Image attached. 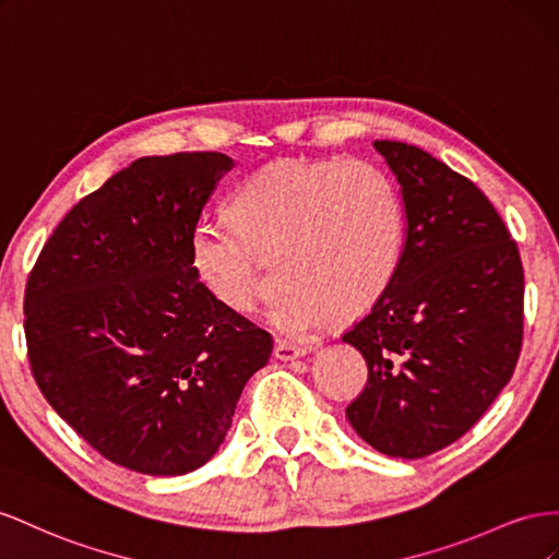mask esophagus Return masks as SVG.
<instances>
[{"mask_svg":"<svg viewBox=\"0 0 559 559\" xmlns=\"http://www.w3.org/2000/svg\"><path fill=\"white\" fill-rule=\"evenodd\" d=\"M301 356H307V348L305 346H297L293 342L278 340L276 346H274V358L276 360H297Z\"/></svg>","mask_w":559,"mask_h":559,"instance_id":"obj_1","label":"esophagus"}]
</instances>
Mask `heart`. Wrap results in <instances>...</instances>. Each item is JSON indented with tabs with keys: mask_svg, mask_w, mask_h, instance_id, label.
I'll list each match as a JSON object with an SVG mask.
<instances>
[{
	"mask_svg": "<svg viewBox=\"0 0 559 559\" xmlns=\"http://www.w3.org/2000/svg\"><path fill=\"white\" fill-rule=\"evenodd\" d=\"M234 219L201 217L189 258L203 288L234 313L264 295V258L285 254L290 283L269 323L305 337L340 311L360 316L389 293L405 243V213L389 175L362 158L281 162L254 173Z\"/></svg>",
	"mask_w": 559,
	"mask_h": 559,
	"instance_id": "heart-1",
	"label": "heart"
}]
</instances>
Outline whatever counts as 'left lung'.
<instances>
[{"label": "left lung", "mask_w": 559, "mask_h": 559, "mask_svg": "<svg viewBox=\"0 0 559 559\" xmlns=\"http://www.w3.org/2000/svg\"><path fill=\"white\" fill-rule=\"evenodd\" d=\"M374 150L401 185L407 227L389 293L342 337L370 370L346 419L377 452L421 459L464 436L513 377L524 274L468 178L407 142Z\"/></svg>", "instance_id": "1"}]
</instances>
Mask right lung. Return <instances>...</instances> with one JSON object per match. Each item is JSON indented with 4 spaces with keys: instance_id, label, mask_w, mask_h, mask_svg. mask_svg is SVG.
I'll use <instances>...</instances> for the list:
<instances>
[{
    "instance_id": "right-lung-1",
    "label": "right lung",
    "mask_w": 559,
    "mask_h": 559,
    "mask_svg": "<svg viewBox=\"0 0 559 559\" xmlns=\"http://www.w3.org/2000/svg\"><path fill=\"white\" fill-rule=\"evenodd\" d=\"M234 168L219 152L142 156L62 217L25 288L32 374L111 464L201 468L225 442L271 334L203 288L191 229Z\"/></svg>"
}]
</instances>
